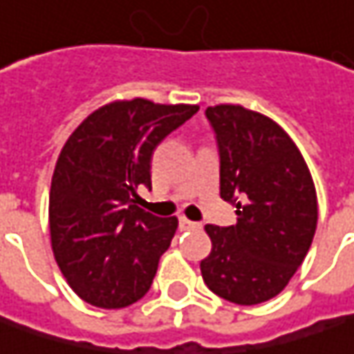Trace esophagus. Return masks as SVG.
<instances>
[{"label": "esophagus", "mask_w": 354, "mask_h": 354, "mask_svg": "<svg viewBox=\"0 0 354 354\" xmlns=\"http://www.w3.org/2000/svg\"><path fill=\"white\" fill-rule=\"evenodd\" d=\"M180 228L182 230H196V228H200V224L188 218H180Z\"/></svg>", "instance_id": "obj_1"}]
</instances>
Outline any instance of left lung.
Segmentation results:
<instances>
[{
  "label": "left lung",
  "mask_w": 354,
  "mask_h": 354,
  "mask_svg": "<svg viewBox=\"0 0 354 354\" xmlns=\"http://www.w3.org/2000/svg\"><path fill=\"white\" fill-rule=\"evenodd\" d=\"M220 152V198L236 224L204 230L212 250L200 262L206 286L234 304L274 299L306 257L319 220L310 170L292 138L268 115L234 104L206 108Z\"/></svg>",
  "instance_id": "obj_1"
}]
</instances>
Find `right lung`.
I'll return each mask as SVG.
<instances>
[{
    "mask_svg": "<svg viewBox=\"0 0 354 354\" xmlns=\"http://www.w3.org/2000/svg\"><path fill=\"white\" fill-rule=\"evenodd\" d=\"M198 106L115 100L88 115L68 138L50 188L55 262L72 290L97 308H124L152 286L178 218L138 206V186L152 188L156 146Z\"/></svg>",
    "mask_w": 354,
    "mask_h": 354,
    "instance_id": "obj_1",
    "label": "right lung"
}]
</instances>
